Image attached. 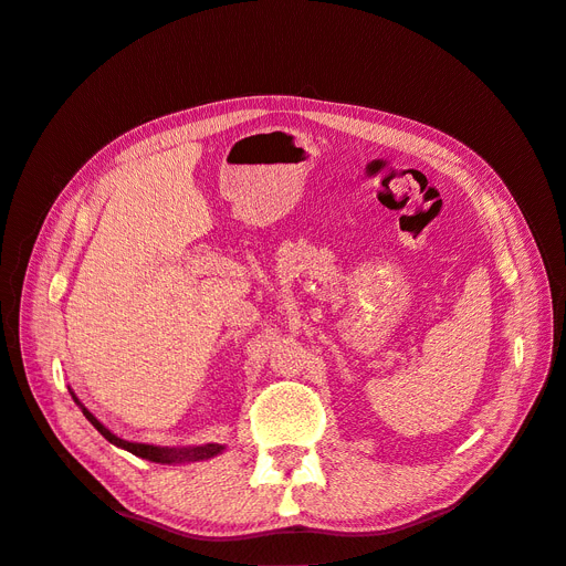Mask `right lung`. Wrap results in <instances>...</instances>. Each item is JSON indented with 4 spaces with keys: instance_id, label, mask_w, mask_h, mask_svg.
I'll return each instance as SVG.
<instances>
[{
    "instance_id": "1",
    "label": "right lung",
    "mask_w": 566,
    "mask_h": 566,
    "mask_svg": "<svg viewBox=\"0 0 566 566\" xmlns=\"http://www.w3.org/2000/svg\"><path fill=\"white\" fill-rule=\"evenodd\" d=\"M73 394V391H71ZM73 399H75V403L82 408V413H84V418H87L96 430L104 434L111 443H115V447H119V449H125V451H129V453H134V455H139V458H144V460H150V462H163V465H169V462H186V460H208V458H214V455H219L221 451H224V447H221V443H202V447H188V449H167V447H150V443H136V441H125V439H119V437H115L106 424H101L87 408H84L82 403H80V399L75 397L73 394Z\"/></svg>"
}]
</instances>
